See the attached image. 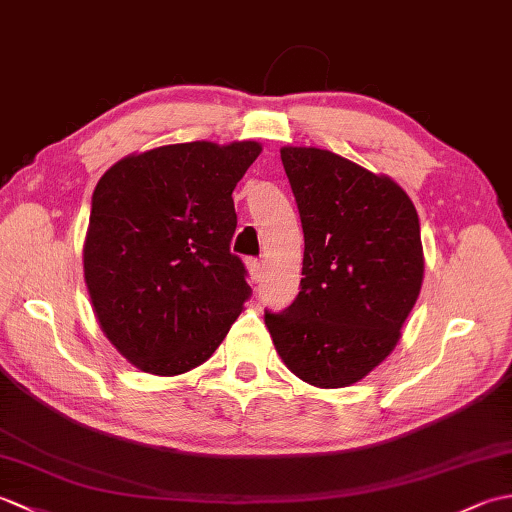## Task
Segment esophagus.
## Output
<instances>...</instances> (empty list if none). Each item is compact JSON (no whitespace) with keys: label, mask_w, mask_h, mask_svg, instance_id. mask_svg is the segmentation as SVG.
Returning <instances> with one entry per match:
<instances>
[{"label":"esophagus","mask_w":512,"mask_h":512,"mask_svg":"<svg viewBox=\"0 0 512 512\" xmlns=\"http://www.w3.org/2000/svg\"><path fill=\"white\" fill-rule=\"evenodd\" d=\"M246 270H248V275H250V279L255 281H262V262H259V259H255V257H248L246 259Z\"/></svg>","instance_id":"1"}]
</instances>
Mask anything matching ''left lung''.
Returning <instances> with one entry per match:
<instances>
[{
  "instance_id": "8db88e82",
  "label": "left lung",
  "mask_w": 512,
  "mask_h": 512,
  "mask_svg": "<svg viewBox=\"0 0 512 512\" xmlns=\"http://www.w3.org/2000/svg\"><path fill=\"white\" fill-rule=\"evenodd\" d=\"M303 226L301 290L264 314L275 350L303 383L350 387L394 352L416 303L424 255L411 198L385 173L328 149L281 147Z\"/></svg>"
}]
</instances>
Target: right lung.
<instances>
[{"label":"right lung","mask_w":512,"mask_h":512,"mask_svg":"<svg viewBox=\"0 0 512 512\" xmlns=\"http://www.w3.org/2000/svg\"><path fill=\"white\" fill-rule=\"evenodd\" d=\"M259 154L255 140L165 145L121 158L96 184L85 286L103 334L140 372L202 365L242 314L233 189Z\"/></svg>","instance_id":"add662e5"}]
</instances>
